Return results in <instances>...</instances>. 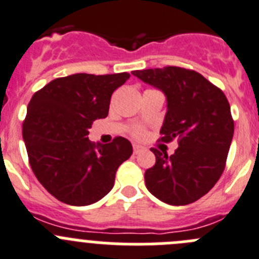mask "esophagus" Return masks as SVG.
I'll return each mask as SVG.
<instances>
[{"mask_svg":"<svg viewBox=\"0 0 259 259\" xmlns=\"http://www.w3.org/2000/svg\"><path fill=\"white\" fill-rule=\"evenodd\" d=\"M142 151H144V147L139 146V144H133V152H134V154L141 153Z\"/></svg>","mask_w":259,"mask_h":259,"instance_id":"34e87169","label":"esophagus"}]
</instances>
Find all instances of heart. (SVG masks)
I'll return each mask as SVG.
<instances>
[{
  "mask_svg": "<svg viewBox=\"0 0 259 259\" xmlns=\"http://www.w3.org/2000/svg\"><path fill=\"white\" fill-rule=\"evenodd\" d=\"M130 134L134 138H137V139H143V138L146 137L147 133L142 126H134L132 129V132H130Z\"/></svg>",
  "mask_w": 259,
  "mask_h": 259,
  "instance_id": "1",
  "label": "heart"
}]
</instances>
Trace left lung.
I'll use <instances>...</instances> for the list:
<instances>
[{
	"mask_svg": "<svg viewBox=\"0 0 259 259\" xmlns=\"http://www.w3.org/2000/svg\"><path fill=\"white\" fill-rule=\"evenodd\" d=\"M133 75L166 94L158 142L179 143L170 157L151 149L156 163L144 174L147 189L172 206L195 202L214 187L226 166L234 135L228 98L199 72L184 67L134 70Z\"/></svg>",
	"mask_w": 259,
	"mask_h": 259,
	"instance_id": "1",
	"label": "left lung"
}]
</instances>
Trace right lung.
I'll return each instance as SVG.
<instances>
[{"label":"right lung","instance_id":"1","mask_svg":"<svg viewBox=\"0 0 259 259\" xmlns=\"http://www.w3.org/2000/svg\"><path fill=\"white\" fill-rule=\"evenodd\" d=\"M130 78L118 74H74L35 92L23 122V138L35 178L56 199L88 206L113 187L118 166L133 153L127 139L94 144L88 130L108 115L111 96Z\"/></svg>","mask_w":259,"mask_h":259}]
</instances>
